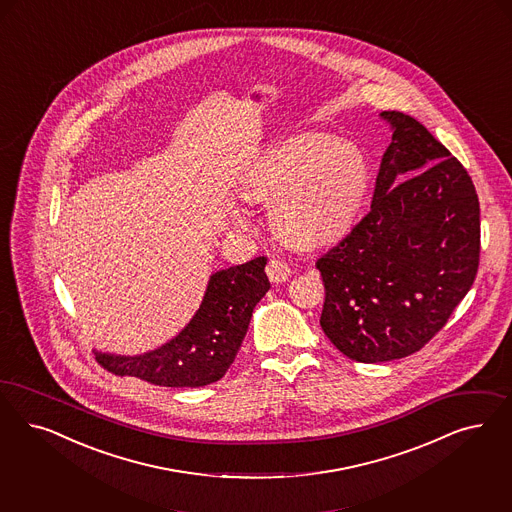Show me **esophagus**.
Segmentation results:
<instances>
[{"instance_id": "34e87169", "label": "esophagus", "mask_w": 512, "mask_h": 512, "mask_svg": "<svg viewBox=\"0 0 512 512\" xmlns=\"http://www.w3.org/2000/svg\"><path fill=\"white\" fill-rule=\"evenodd\" d=\"M266 274L272 283H283L291 276V266L280 257H272L266 266Z\"/></svg>"}]
</instances>
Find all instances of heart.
Segmentation results:
<instances>
[{
    "label": "heart",
    "mask_w": 512,
    "mask_h": 512,
    "mask_svg": "<svg viewBox=\"0 0 512 512\" xmlns=\"http://www.w3.org/2000/svg\"><path fill=\"white\" fill-rule=\"evenodd\" d=\"M365 155L350 141L308 134L268 149L242 191L270 200V221L295 246L331 244L352 227L367 189Z\"/></svg>",
    "instance_id": "heart-1"
}]
</instances>
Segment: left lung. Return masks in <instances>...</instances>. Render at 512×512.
<instances>
[{"mask_svg":"<svg viewBox=\"0 0 512 512\" xmlns=\"http://www.w3.org/2000/svg\"><path fill=\"white\" fill-rule=\"evenodd\" d=\"M393 134L371 212L316 263L319 325L359 363L418 352L475 282L480 206L467 170L414 117L382 111Z\"/></svg>","mask_w":512,"mask_h":512,"instance_id":"obj_1","label":"left lung"}]
</instances>
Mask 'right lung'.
<instances>
[{"label":"right lung","instance_id":"right-lung-1","mask_svg":"<svg viewBox=\"0 0 512 512\" xmlns=\"http://www.w3.org/2000/svg\"><path fill=\"white\" fill-rule=\"evenodd\" d=\"M266 257L210 276L204 299L179 335L141 355L96 352V361L117 376H136L155 386L200 388L229 371L247 333L253 308L270 289Z\"/></svg>","mask_w":512,"mask_h":512}]
</instances>
